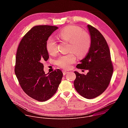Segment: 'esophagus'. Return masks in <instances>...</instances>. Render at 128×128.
I'll use <instances>...</instances> for the list:
<instances>
[{
    "label": "esophagus",
    "mask_w": 128,
    "mask_h": 128,
    "mask_svg": "<svg viewBox=\"0 0 128 128\" xmlns=\"http://www.w3.org/2000/svg\"><path fill=\"white\" fill-rule=\"evenodd\" d=\"M62 72H63V74L64 75H66V74L68 73V72H67L66 70H63Z\"/></svg>",
    "instance_id": "esophagus-1"
}]
</instances>
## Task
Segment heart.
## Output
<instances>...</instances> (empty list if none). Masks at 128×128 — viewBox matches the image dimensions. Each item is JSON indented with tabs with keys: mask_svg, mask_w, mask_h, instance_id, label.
Instances as JSON below:
<instances>
[{
	"mask_svg": "<svg viewBox=\"0 0 128 128\" xmlns=\"http://www.w3.org/2000/svg\"><path fill=\"white\" fill-rule=\"evenodd\" d=\"M61 40L69 42V51L74 52L76 55L82 57L88 52L91 45V38L89 34L82 32V30L76 26H68L62 29L58 34ZM46 49L51 55H55L58 51L57 44L54 39L49 38L46 42ZM76 60L74 54L71 53L60 56L56 61L60 67L68 69Z\"/></svg>",
	"mask_w": 128,
	"mask_h": 128,
	"instance_id": "b5f03b06",
	"label": "heart"
}]
</instances>
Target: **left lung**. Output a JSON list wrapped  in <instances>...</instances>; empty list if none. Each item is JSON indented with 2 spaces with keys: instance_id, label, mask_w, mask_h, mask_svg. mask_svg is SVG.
<instances>
[{
  "instance_id": "1",
  "label": "left lung",
  "mask_w": 128,
  "mask_h": 128,
  "mask_svg": "<svg viewBox=\"0 0 128 128\" xmlns=\"http://www.w3.org/2000/svg\"><path fill=\"white\" fill-rule=\"evenodd\" d=\"M91 37V45L87 56L80 60L76 68L88 70L86 75L74 72L75 90L88 99L95 98L108 88L112 75L113 68L110 49L101 33L90 25L87 26Z\"/></svg>"
}]
</instances>
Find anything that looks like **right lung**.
Here are the masks:
<instances>
[{
	"instance_id": "obj_1",
	"label": "right lung",
	"mask_w": 128,
	"mask_h": 128,
	"mask_svg": "<svg viewBox=\"0 0 128 128\" xmlns=\"http://www.w3.org/2000/svg\"><path fill=\"white\" fill-rule=\"evenodd\" d=\"M58 28L46 25L33 27L17 49L15 72L19 84L26 94L39 102L46 101L55 94L63 76L59 69L45 74L42 64L49 58L46 42Z\"/></svg>"
}]
</instances>
